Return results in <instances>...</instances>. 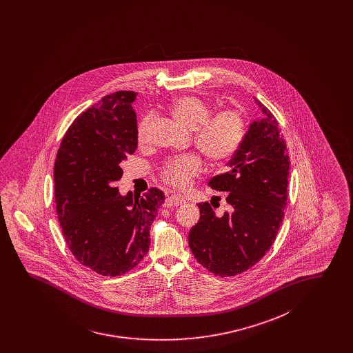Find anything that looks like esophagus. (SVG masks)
<instances>
[{"label": "esophagus", "mask_w": 353, "mask_h": 353, "mask_svg": "<svg viewBox=\"0 0 353 353\" xmlns=\"http://www.w3.org/2000/svg\"><path fill=\"white\" fill-rule=\"evenodd\" d=\"M185 202H186V201H185L183 196L179 195V194H174V195H170V196L165 199L164 205H165V207H177V205L185 203Z\"/></svg>", "instance_id": "34e87169"}]
</instances>
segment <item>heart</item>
<instances>
[{"mask_svg": "<svg viewBox=\"0 0 353 353\" xmlns=\"http://www.w3.org/2000/svg\"><path fill=\"white\" fill-rule=\"evenodd\" d=\"M172 114L182 125L194 129V142L208 161H223L230 158L242 143L245 120L241 112L226 108L211 117V107L199 97L182 96L172 103ZM149 118L137 127L139 142H143ZM202 161L194 154L172 158L161 168L163 180L177 189L186 188L192 176L201 171Z\"/></svg>", "mask_w": 353, "mask_h": 353, "instance_id": "heart-1", "label": "heart"}]
</instances>
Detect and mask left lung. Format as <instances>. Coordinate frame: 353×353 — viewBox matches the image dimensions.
Returning a JSON list of instances; mask_svg holds the SVG:
<instances>
[{
    "label": "left lung",
    "instance_id": "left-lung-1",
    "mask_svg": "<svg viewBox=\"0 0 353 353\" xmlns=\"http://www.w3.org/2000/svg\"><path fill=\"white\" fill-rule=\"evenodd\" d=\"M261 118L247 129L226 164L230 170L208 185L228 192L229 210L216 214L199 203L201 217L189 233V246L199 264L221 277L254 267L276 241L288 201L290 161L286 142L273 114L256 98Z\"/></svg>",
    "mask_w": 353,
    "mask_h": 353
}]
</instances>
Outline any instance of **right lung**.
I'll list each match as a JSON object with an SVG mask.
<instances>
[{"instance_id":"1","label":"right lung","mask_w":353,"mask_h":353,"mask_svg":"<svg viewBox=\"0 0 353 353\" xmlns=\"http://www.w3.org/2000/svg\"><path fill=\"white\" fill-rule=\"evenodd\" d=\"M137 93L103 97L76 118L54 164L59 224L72 255L102 276L117 277L139 264L150 246V226L164 192L120 194L121 161L137 149Z\"/></svg>"}]
</instances>
